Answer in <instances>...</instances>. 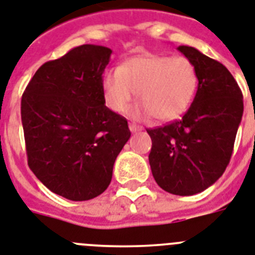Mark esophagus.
I'll return each mask as SVG.
<instances>
[{
  "instance_id": "1",
  "label": "esophagus",
  "mask_w": 255,
  "mask_h": 255,
  "mask_svg": "<svg viewBox=\"0 0 255 255\" xmlns=\"http://www.w3.org/2000/svg\"><path fill=\"white\" fill-rule=\"evenodd\" d=\"M129 131H131L132 133H136V132L141 131V128L137 127V126H134V124H129Z\"/></svg>"
}]
</instances>
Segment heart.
<instances>
[{
    "label": "heart",
    "mask_w": 255,
    "mask_h": 255,
    "mask_svg": "<svg viewBox=\"0 0 255 255\" xmlns=\"http://www.w3.org/2000/svg\"><path fill=\"white\" fill-rule=\"evenodd\" d=\"M105 104L114 113H124L134 97L141 102L132 117L151 115L158 121L177 119L188 110L198 88V71L187 57L142 53L102 76Z\"/></svg>",
    "instance_id": "1"
}]
</instances>
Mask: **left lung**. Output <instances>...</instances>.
I'll return each instance as SVG.
<instances>
[{
  "label": "left lung",
  "mask_w": 255,
  "mask_h": 255,
  "mask_svg": "<svg viewBox=\"0 0 255 255\" xmlns=\"http://www.w3.org/2000/svg\"><path fill=\"white\" fill-rule=\"evenodd\" d=\"M198 71L194 100L180 121L147 129L151 174L168 193L193 196L211 187L230 163L243 119V93L231 72L200 50L180 45Z\"/></svg>",
  "instance_id": "left-lung-1"
}]
</instances>
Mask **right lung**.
<instances>
[{"mask_svg": "<svg viewBox=\"0 0 255 255\" xmlns=\"http://www.w3.org/2000/svg\"><path fill=\"white\" fill-rule=\"evenodd\" d=\"M113 50L81 45L38 68L22 97L28 166L53 193L88 201L104 193L131 132L106 108L102 74Z\"/></svg>", "mask_w": 255, "mask_h": 255, "instance_id": "1", "label": "right lung"}]
</instances>
